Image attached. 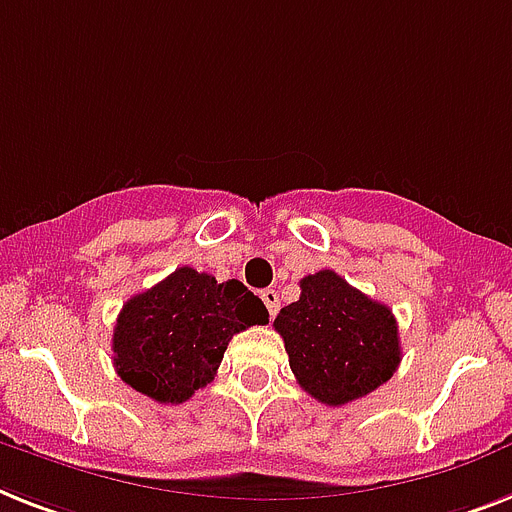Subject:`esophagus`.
I'll list each match as a JSON object with an SVG mask.
<instances>
[{"mask_svg": "<svg viewBox=\"0 0 512 512\" xmlns=\"http://www.w3.org/2000/svg\"><path fill=\"white\" fill-rule=\"evenodd\" d=\"M261 301H264V306L269 308V314L272 316L280 311V293H277V290H272V287L261 293Z\"/></svg>", "mask_w": 512, "mask_h": 512, "instance_id": "esophagus-1", "label": "esophagus"}]
</instances>
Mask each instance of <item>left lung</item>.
I'll use <instances>...</instances> for the list:
<instances>
[{"instance_id": "left-lung-1", "label": "left lung", "mask_w": 512, "mask_h": 512, "mask_svg": "<svg viewBox=\"0 0 512 512\" xmlns=\"http://www.w3.org/2000/svg\"><path fill=\"white\" fill-rule=\"evenodd\" d=\"M290 369L303 390L327 405L369 395L398 371V322L332 269L301 280V298L274 319Z\"/></svg>"}]
</instances>
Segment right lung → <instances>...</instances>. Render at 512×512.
<instances>
[{"mask_svg": "<svg viewBox=\"0 0 512 512\" xmlns=\"http://www.w3.org/2000/svg\"><path fill=\"white\" fill-rule=\"evenodd\" d=\"M253 324H269V311L243 282L180 266L122 306L114 369L156 403H185L214 379L232 335Z\"/></svg>", "mask_w": 512, "mask_h": 512, "instance_id": "1", "label": "right lung"}]
</instances>
